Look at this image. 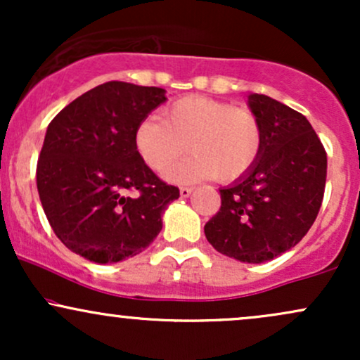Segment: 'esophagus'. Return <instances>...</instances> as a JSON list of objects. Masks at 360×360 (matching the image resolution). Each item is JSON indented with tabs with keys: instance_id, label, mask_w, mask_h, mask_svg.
Here are the masks:
<instances>
[{
	"instance_id": "1",
	"label": "esophagus",
	"mask_w": 360,
	"mask_h": 360,
	"mask_svg": "<svg viewBox=\"0 0 360 360\" xmlns=\"http://www.w3.org/2000/svg\"><path fill=\"white\" fill-rule=\"evenodd\" d=\"M191 191H193V188H188V186H183V188L179 189V193H181V198H188L189 194H191Z\"/></svg>"
}]
</instances>
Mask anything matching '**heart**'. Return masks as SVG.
Here are the masks:
<instances>
[{"label": "heart", "mask_w": 360, "mask_h": 360, "mask_svg": "<svg viewBox=\"0 0 360 360\" xmlns=\"http://www.w3.org/2000/svg\"><path fill=\"white\" fill-rule=\"evenodd\" d=\"M264 143L262 123L254 111L206 96H186L148 117L135 130V147L155 172H166L186 154V162L167 172L174 183L218 176L233 181L257 162Z\"/></svg>", "instance_id": "heart-1"}]
</instances>
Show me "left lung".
<instances>
[{"mask_svg":"<svg viewBox=\"0 0 360 360\" xmlns=\"http://www.w3.org/2000/svg\"><path fill=\"white\" fill-rule=\"evenodd\" d=\"M264 130L257 162L220 189V212L205 225L220 254L260 264L295 247L311 229L323 201L326 152L309 122L266 94H250Z\"/></svg>","mask_w":360,"mask_h":360,"instance_id":"left-lung-1","label":"left lung"}]
</instances>
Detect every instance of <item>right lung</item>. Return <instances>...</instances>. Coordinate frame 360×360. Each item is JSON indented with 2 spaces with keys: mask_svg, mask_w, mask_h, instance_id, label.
I'll list each match as a JSON object with an SVG mask.
<instances>
[{
  "mask_svg": "<svg viewBox=\"0 0 360 360\" xmlns=\"http://www.w3.org/2000/svg\"><path fill=\"white\" fill-rule=\"evenodd\" d=\"M154 86L110 81L69 103L49 123L37 189L53 233L81 257L120 262L147 249L179 198L142 160L135 130L166 101Z\"/></svg>",
  "mask_w": 360,
  "mask_h": 360,
  "instance_id": "1",
  "label": "right lung"
}]
</instances>
